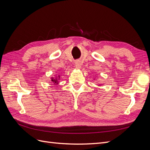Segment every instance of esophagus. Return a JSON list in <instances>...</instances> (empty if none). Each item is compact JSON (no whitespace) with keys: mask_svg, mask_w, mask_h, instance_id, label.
<instances>
[{"mask_svg":"<svg viewBox=\"0 0 150 150\" xmlns=\"http://www.w3.org/2000/svg\"><path fill=\"white\" fill-rule=\"evenodd\" d=\"M75 66L76 68H80L81 66V62L79 61H76L75 62Z\"/></svg>","mask_w":150,"mask_h":150,"instance_id":"obj_1","label":"esophagus"}]
</instances>
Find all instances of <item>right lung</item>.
I'll return each instance as SVG.
<instances>
[{"label": "right lung", "mask_w": 150, "mask_h": 150, "mask_svg": "<svg viewBox=\"0 0 150 150\" xmlns=\"http://www.w3.org/2000/svg\"><path fill=\"white\" fill-rule=\"evenodd\" d=\"M52 81H53L54 83H55V84H56V83L57 84V82H58L57 79H52Z\"/></svg>", "instance_id": "obj_1"}]
</instances>
